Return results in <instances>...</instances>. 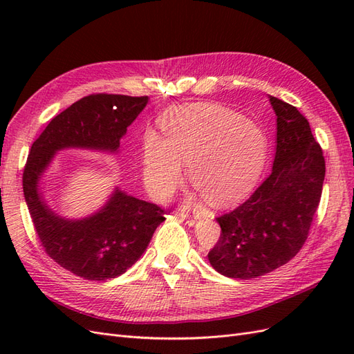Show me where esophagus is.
<instances>
[{"mask_svg": "<svg viewBox=\"0 0 354 354\" xmlns=\"http://www.w3.org/2000/svg\"><path fill=\"white\" fill-rule=\"evenodd\" d=\"M176 216H177L178 218H181V220H186V223L189 224V226H194V224H195L196 220H198L196 216H189V214L185 212V211H177Z\"/></svg>", "mask_w": 354, "mask_h": 354, "instance_id": "1", "label": "esophagus"}]
</instances>
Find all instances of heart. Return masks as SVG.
I'll list each match as a JSON object with an SVG mask.
<instances>
[{
  "instance_id": "b5f03b06",
  "label": "heart",
  "mask_w": 354,
  "mask_h": 354,
  "mask_svg": "<svg viewBox=\"0 0 354 354\" xmlns=\"http://www.w3.org/2000/svg\"><path fill=\"white\" fill-rule=\"evenodd\" d=\"M164 138L149 133L142 145V174L153 198L164 199L183 181V167L212 202L245 195L260 177L267 140L255 124L217 104L169 109L160 121Z\"/></svg>"
}]
</instances>
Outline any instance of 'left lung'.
Listing matches in <instances>:
<instances>
[{
  "instance_id": "1",
  "label": "left lung",
  "mask_w": 354,
  "mask_h": 354,
  "mask_svg": "<svg viewBox=\"0 0 354 354\" xmlns=\"http://www.w3.org/2000/svg\"><path fill=\"white\" fill-rule=\"evenodd\" d=\"M276 120L272 173L238 208L217 217L221 234L211 266L233 279H252L286 264L303 248L322 196L325 158L306 116L270 95Z\"/></svg>"
}]
</instances>
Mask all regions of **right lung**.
Wrapping results in <instances>:
<instances>
[{"mask_svg":"<svg viewBox=\"0 0 354 354\" xmlns=\"http://www.w3.org/2000/svg\"><path fill=\"white\" fill-rule=\"evenodd\" d=\"M147 95L90 94L53 118L32 143L24 169V195L46 254L63 269L88 281L120 276L140 259L165 209L116 187L108 203L82 220L53 212L39 192V180L53 156L66 147L116 152L145 106Z\"/></svg>","mask_w":354,"mask_h":354,"instance_id":"right-lung-1","label":"right lung"}]
</instances>
